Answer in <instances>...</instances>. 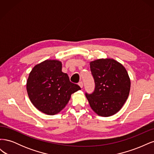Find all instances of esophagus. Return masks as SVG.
Here are the masks:
<instances>
[{
    "mask_svg": "<svg viewBox=\"0 0 154 154\" xmlns=\"http://www.w3.org/2000/svg\"><path fill=\"white\" fill-rule=\"evenodd\" d=\"M78 85L79 86H80L81 88H83V82H80L78 83Z\"/></svg>",
    "mask_w": 154,
    "mask_h": 154,
    "instance_id": "obj_1",
    "label": "esophagus"
}]
</instances>
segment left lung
<instances>
[{"label":"left lung","instance_id":"obj_1","mask_svg":"<svg viewBox=\"0 0 154 154\" xmlns=\"http://www.w3.org/2000/svg\"><path fill=\"white\" fill-rule=\"evenodd\" d=\"M95 82L92 94H85L91 109L98 116L109 117L118 112L127 100L130 79L122 63L112 58L90 62Z\"/></svg>","mask_w":154,"mask_h":154}]
</instances>
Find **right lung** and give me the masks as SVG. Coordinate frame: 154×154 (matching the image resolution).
Masks as SVG:
<instances>
[{
  "label": "right lung",
  "mask_w": 154,
  "mask_h": 154,
  "mask_svg": "<svg viewBox=\"0 0 154 154\" xmlns=\"http://www.w3.org/2000/svg\"><path fill=\"white\" fill-rule=\"evenodd\" d=\"M62 67L59 60H46L36 65L27 78L26 89L30 101L47 115L59 113L68 103L71 94L81 89L70 82Z\"/></svg>",
  "instance_id": "right-lung-1"
}]
</instances>
